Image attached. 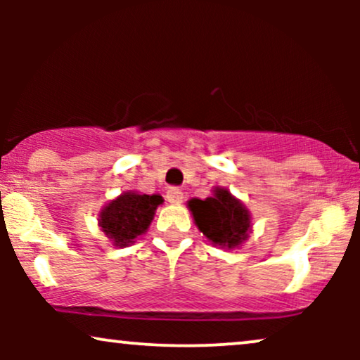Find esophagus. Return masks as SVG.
Wrapping results in <instances>:
<instances>
[{"label":"esophagus","instance_id":"obj_1","mask_svg":"<svg viewBox=\"0 0 360 360\" xmlns=\"http://www.w3.org/2000/svg\"><path fill=\"white\" fill-rule=\"evenodd\" d=\"M166 198H167V201L171 205H181V203H183V198L184 196H183V191H181V189L169 188Z\"/></svg>","mask_w":360,"mask_h":360}]
</instances>
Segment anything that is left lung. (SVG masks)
Masks as SVG:
<instances>
[{
    "instance_id": "left-lung-1",
    "label": "left lung",
    "mask_w": 360,
    "mask_h": 360,
    "mask_svg": "<svg viewBox=\"0 0 360 360\" xmlns=\"http://www.w3.org/2000/svg\"><path fill=\"white\" fill-rule=\"evenodd\" d=\"M188 208L198 230L221 249H238L252 233V217L247 206L221 186H214L206 200L191 198Z\"/></svg>"
}]
</instances>
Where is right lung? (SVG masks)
Segmentation results:
<instances>
[{
  "label": "right lung",
  "mask_w": 360,
  "mask_h": 360,
  "mask_svg": "<svg viewBox=\"0 0 360 360\" xmlns=\"http://www.w3.org/2000/svg\"><path fill=\"white\" fill-rule=\"evenodd\" d=\"M164 200L159 194H140L139 191H123L101 208L98 226L113 247L131 245L150 226L157 206Z\"/></svg>",
  "instance_id": "add662e5"
}]
</instances>
